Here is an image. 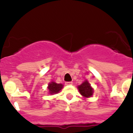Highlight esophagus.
<instances>
[{
	"label": "esophagus",
	"mask_w": 133,
	"mask_h": 133,
	"mask_svg": "<svg viewBox=\"0 0 133 133\" xmlns=\"http://www.w3.org/2000/svg\"><path fill=\"white\" fill-rule=\"evenodd\" d=\"M65 84L66 85H72L73 84V82H66L65 83Z\"/></svg>",
	"instance_id": "esophagus-1"
}]
</instances>
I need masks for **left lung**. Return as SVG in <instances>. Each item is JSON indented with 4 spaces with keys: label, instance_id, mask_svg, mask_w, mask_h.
<instances>
[{
    "label": "left lung",
    "instance_id": "obj_1",
    "mask_svg": "<svg viewBox=\"0 0 133 133\" xmlns=\"http://www.w3.org/2000/svg\"><path fill=\"white\" fill-rule=\"evenodd\" d=\"M78 90L80 94L82 96H85V97H90L92 95L93 89H92L89 83L87 80L83 82L81 85H78Z\"/></svg>",
    "mask_w": 133,
    "mask_h": 133
}]
</instances>
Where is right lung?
<instances>
[{
    "label": "right lung",
    "mask_w": 133,
    "mask_h": 133,
    "mask_svg": "<svg viewBox=\"0 0 133 133\" xmlns=\"http://www.w3.org/2000/svg\"><path fill=\"white\" fill-rule=\"evenodd\" d=\"M63 85L61 84H56L55 82H51L48 85V89L50 94H55L57 93L60 91L62 88Z\"/></svg>",
    "instance_id": "right-lung-1"
}]
</instances>
